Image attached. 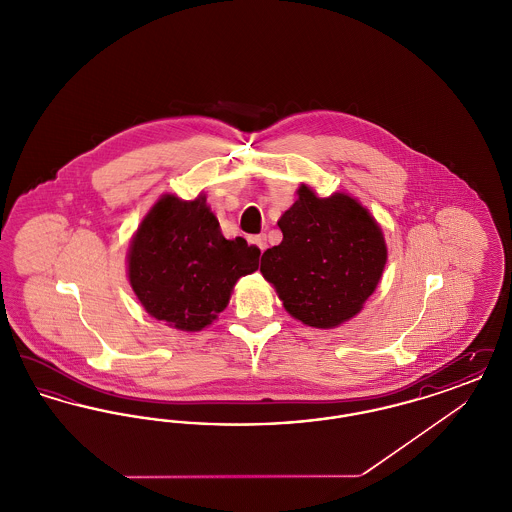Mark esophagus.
<instances>
[{"label": "esophagus", "instance_id": "34e87169", "mask_svg": "<svg viewBox=\"0 0 512 512\" xmlns=\"http://www.w3.org/2000/svg\"><path fill=\"white\" fill-rule=\"evenodd\" d=\"M251 242L257 245L261 251H265L267 249V238H265V234H259V236H253L251 238Z\"/></svg>", "mask_w": 512, "mask_h": 512}]
</instances>
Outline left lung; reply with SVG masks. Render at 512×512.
<instances>
[{
	"mask_svg": "<svg viewBox=\"0 0 512 512\" xmlns=\"http://www.w3.org/2000/svg\"><path fill=\"white\" fill-rule=\"evenodd\" d=\"M280 217L282 244L263 253L261 272L284 309L313 328L355 317L388 261L382 228L347 194L318 197L307 184Z\"/></svg>",
	"mask_w": 512,
	"mask_h": 512,
	"instance_id": "1",
	"label": "left lung"
}]
</instances>
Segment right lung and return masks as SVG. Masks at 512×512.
Segmentation results:
<instances>
[{
    "label": "right lung",
    "instance_id": "1",
    "mask_svg": "<svg viewBox=\"0 0 512 512\" xmlns=\"http://www.w3.org/2000/svg\"><path fill=\"white\" fill-rule=\"evenodd\" d=\"M259 247L226 240L205 195H163L128 249V280L147 313L197 332L219 317L238 278L259 268Z\"/></svg>",
    "mask_w": 512,
    "mask_h": 512
}]
</instances>
